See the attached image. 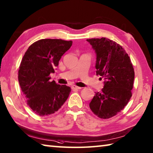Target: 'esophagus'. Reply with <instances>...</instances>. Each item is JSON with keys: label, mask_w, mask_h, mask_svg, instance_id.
<instances>
[{"label": "esophagus", "mask_w": 153, "mask_h": 153, "mask_svg": "<svg viewBox=\"0 0 153 153\" xmlns=\"http://www.w3.org/2000/svg\"><path fill=\"white\" fill-rule=\"evenodd\" d=\"M71 88L73 89V90H79V89H80V87H79V86H77L76 85H72Z\"/></svg>", "instance_id": "esophagus-1"}]
</instances>
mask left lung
<instances>
[{"label":"left lung","instance_id":"left-lung-1","mask_svg":"<svg viewBox=\"0 0 153 153\" xmlns=\"http://www.w3.org/2000/svg\"><path fill=\"white\" fill-rule=\"evenodd\" d=\"M97 56V75L104 79L101 92L89 104L98 117L107 119L121 111L132 97L134 71L130 57L117 42L106 38L86 40Z\"/></svg>","mask_w":153,"mask_h":153}]
</instances>
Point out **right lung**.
<instances>
[{
    "label": "right lung",
    "mask_w": 153,
    "mask_h": 153,
    "mask_svg": "<svg viewBox=\"0 0 153 153\" xmlns=\"http://www.w3.org/2000/svg\"><path fill=\"white\" fill-rule=\"evenodd\" d=\"M72 44V41L41 39L31 45L23 56L19 82L28 105L39 116L54 113L68 99L71 87L51 82L50 74Z\"/></svg>",
    "instance_id": "add662e5"
}]
</instances>
